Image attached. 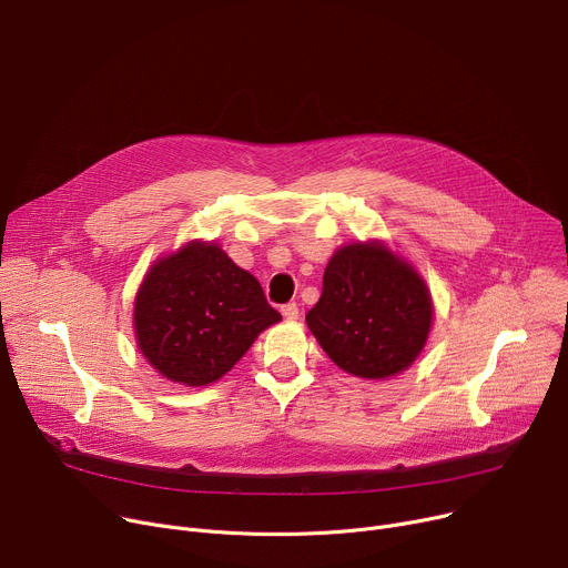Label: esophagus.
<instances>
[{"mask_svg": "<svg viewBox=\"0 0 568 568\" xmlns=\"http://www.w3.org/2000/svg\"><path fill=\"white\" fill-rule=\"evenodd\" d=\"M281 313H283V317H285L287 322L298 320V306H296V304H287V306H283V308H281Z\"/></svg>", "mask_w": 568, "mask_h": 568, "instance_id": "esophagus-1", "label": "esophagus"}]
</instances>
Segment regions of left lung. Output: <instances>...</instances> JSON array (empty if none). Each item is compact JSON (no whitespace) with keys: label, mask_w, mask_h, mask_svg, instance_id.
I'll use <instances>...</instances> for the list:
<instances>
[{"label":"left lung","mask_w":568,"mask_h":568,"mask_svg":"<svg viewBox=\"0 0 568 568\" xmlns=\"http://www.w3.org/2000/svg\"><path fill=\"white\" fill-rule=\"evenodd\" d=\"M306 324L339 369L388 379L423 354L434 301L418 270L386 242H352L331 255Z\"/></svg>","instance_id":"8db88e82"}]
</instances>
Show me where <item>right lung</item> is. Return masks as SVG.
<instances>
[{"mask_svg":"<svg viewBox=\"0 0 568 568\" xmlns=\"http://www.w3.org/2000/svg\"><path fill=\"white\" fill-rule=\"evenodd\" d=\"M253 274L216 242L192 240L158 257L134 296V337L164 379L201 388L219 382L255 337L278 324Z\"/></svg>","mask_w":568,"mask_h":568,"instance_id":"add662e5","label":"right lung"}]
</instances>
